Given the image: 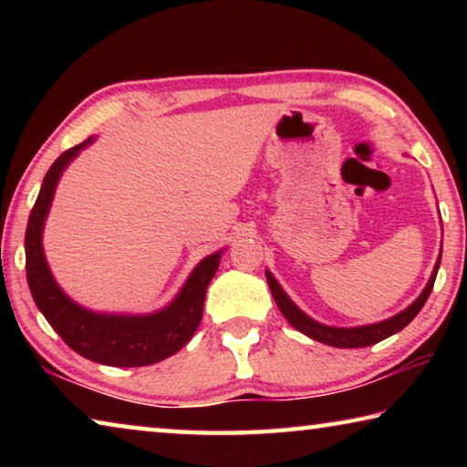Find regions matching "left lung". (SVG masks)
Listing matches in <instances>:
<instances>
[{
    "mask_svg": "<svg viewBox=\"0 0 467 467\" xmlns=\"http://www.w3.org/2000/svg\"><path fill=\"white\" fill-rule=\"evenodd\" d=\"M439 265H441V255L437 259V264H434L432 275H431L429 284H426V288L422 290V295L418 296L414 303L408 306V309H404L398 315H393L391 319L373 323V326H362V327L323 326V323L311 319L309 315H305L295 303H292L286 292L282 290L278 280H275L270 272H265V278H267V284H270L272 296L275 300V305H278V309L282 311L284 317L288 319L290 326L298 329L300 334L317 339V342H321V344L336 346V348H365V346H373L377 342H381V339L389 337L393 334H398L400 329H404L408 323L412 321L418 313H420V309L426 303V298H429L431 292H432L434 280H437Z\"/></svg>",
    "mask_w": 467,
    "mask_h": 467,
    "instance_id": "8db88e82",
    "label": "left lung"
}]
</instances>
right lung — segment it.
<instances>
[{"mask_svg": "<svg viewBox=\"0 0 467 467\" xmlns=\"http://www.w3.org/2000/svg\"><path fill=\"white\" fill-rule=\"evenodd\" d=\"M90 141L92 138L66 150L47 171L26 226V280L38 311L45 315V319L57 331L63 342L80 357L109 367L154 365V362L177 354L200 327L205 290L216 275L223 251H216L202 259L175 300L156 313H92L74 303L57 286L49 265H47L43 251V226L61 172Z\"/></svg>", "mask_w": 467, "mask_h": 467, "instance_id": "1", "label": "right lung"}]
</instances>
